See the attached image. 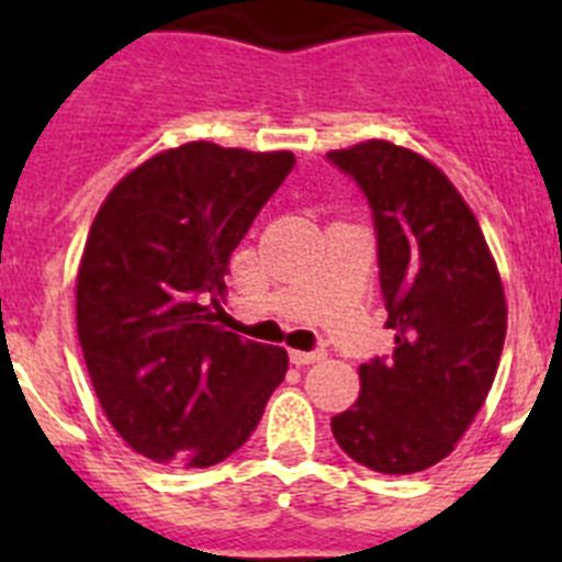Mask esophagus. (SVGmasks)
<instances>
[{
	"instance_id": "obj_1",
	"label": "esophagus",
	"mask_w": 562,
	"mask_h": 562,
	"mask_svg": "<svg viewBox=\"0 0 562 562\" xmlns=\"http://www.w3.org/2000/svg\"><path fill=\"white\" fill-rule=\"evenodd\" d=\"M324 357H326L324 349H315V351H297V349H292L290 351V360L295 362V366H310V362L324 360Z\"/></svg>"
}]
</instances>
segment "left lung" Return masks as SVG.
I'll list each match as a JSON object with an SVG mask.
<instances>
[{"label": "left lung", "mask_w": 562, "mask_h": 562, "mask_svg": "<svg viewBox=\"0 0 562 562\" xmlns=\"http://www.w3.org/2000/svg\"><path fill=\"white\" fill-rule=\"evenodd\" d=\"M374 211L394 355L360 366V396L331 419L342 453L385 475L422 473L456 450L498 371L501 272L448 173L389 140L329 151Z\"/></svg>", "instance_id": "8db88e82"}]
</instances>
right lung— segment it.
<instances>
[{"instance_id": "obj_1", "label": "right lung", "mask_w": 562, "mask_h": 562, "mask_svg": "<svg viewBox=\"0 0 562 562\" xmlns=\"http://www.w3.org/2000/svg\"><path fill=\"white\" fill-rule=\"evenodd\" d=\"M295 166L292 151L196 140L123 177L98 207L76 324L103 414L134 453L213 467L236 453L290 357L216 326L231 252Z\"/></svg>"}]
</instances>
